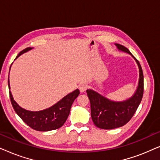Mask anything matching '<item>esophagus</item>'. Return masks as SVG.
<instances>
[{"label": "esophagus", "mask_w": 160, "mask_h": 160, "mask_svg": "<svg viewBox=\"0 0 160 160\" xmlns=\"http://www.w3.org/2000/svg\"><path fill=\"white\" fill-rule=\"evenodd\" d=\"M79 90L81 92H84L86 91V89H87V85L86 84H82L79 85Z\"/></svg>", "instance_id": "obj_1"}]
</instances>
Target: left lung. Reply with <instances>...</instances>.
Returning a JSON list of instances; mask_svg holds the SVG:
<instances>
[{"label": "left lung", "mask_w": 160, "mask_h": 160, "mask_svg": "<svg viewBox=\"0 0 160 160\" xmlns=\"http://www.w3.org/2000/svg\"><path fill=\"white\" fill-rule=\"evenodd\" d=\"M116 46L121 51L131 54L136 61L139 68V82L134 95L122 102L112 101L92 89H87L92 119L96 127L104 130L120 128L128 123L139 106L143 95V73L141 64L128 48L119 43H116Z\"/></svg>", "instance_id": "left-lung-1"}]
</instances>
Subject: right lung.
<instances>
[{"mask_svg":"<svg viewBox=\"0 0 160 160\" xmlns=\"http://www.w3.org/2000/svg\"><path fill=\"white\" fill-rule=\"evenodd\" d=\"M32 48L28 47L19 52L16 59ZM11 68V66H10ZM10 71V70H9ZM9 96L12 105L15 112L30 128L37 131H49L58 129L62 127L68 117L72 104L74 100L78 97L80 92L76 89L71 93L65 96L62 100L57 102L53 106L40 111H30L21 108L15 102L10 91L9 80L8 78Z\"/></svg>","mask_w":160,"mask_h":160,"instance_id":"obj_1","label":"right lung"}]
</instances>
